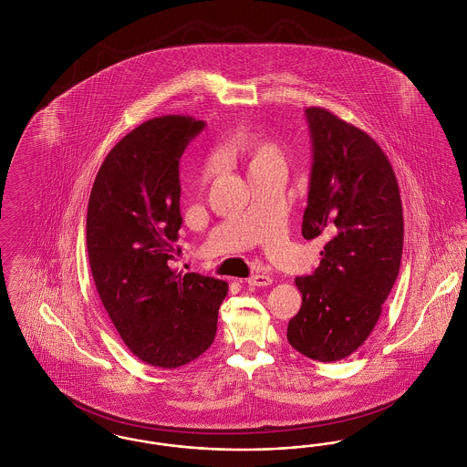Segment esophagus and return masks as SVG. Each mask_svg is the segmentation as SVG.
<instances>
[{
    "label": "esophagus",
    "mask_w": 467,
    "mask_h": 467,
    "mask_svg": "<svg viewBox=\"0 0 467 467\" xmlns=\"http://www.w3.org/2000/svg\"><path fill=\"white\" fill-rule=\"evenodd\" d=\"M271 282H273V278L269 275H252L246 280V284L252 287H267V285H271Z\"/></svg>",
    "instance_id": "34e87169"
}]
</instances>
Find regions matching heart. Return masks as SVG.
Wrapping results in <instances>:
<instances>
[{
	"label": "heart",
	"mask_w": 467,
	"mask_h": 467,
	"mask_svg": "<svg viewBox=\"0 0 467 467\" xmlns=\"http://www.w3.org/2000/svg\"><path fill=\"white\" fill-rule=\"evenodd\" d=\"M236 150L246 161L248 171L265 170L276 164L285 166V156H284L282 145L265 133L244 134L238 140ZM213 171H215V162L213 161L206 162L201 171V177L202 180H208L213 175Z\"/></svg>",
	"instance_id": "b5f03b06"
}]
</instances>
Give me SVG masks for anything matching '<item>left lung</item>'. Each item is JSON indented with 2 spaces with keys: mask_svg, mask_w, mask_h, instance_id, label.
I'll list each match as a JSON object with an SVG mask.
<instances>
[{
  "mask_svg": "<svg viewBox=\"0 0 467 467\" xmlns=\"http://www.w3.org/2000/svg\"><path fill=\"white\" fill-rule=\"evenodd\" d=\"M306 119L313 166L301 229L326 244L315 273L296 278L303 303L287 339L303 356L334 362L368 339L394 287L402 204L396 173L369 134L318 107Z\"/></svg>",
  "mask_w": 467,
  "mask_h": 467,
  "instance_id": "left-lung-1",
  "label": "left lung"
}]
</instances>
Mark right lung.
I'll use <instances>...</instances> for the list:
<instances>
[{"mask_svg": "<svg viewBox=\"0 0 467 467\" xmlns=\"http://www.w3.org/2000/svg\"><path fill=\"white\" fill-rule=\"evenodd\" d=\"M204 128L162 115L126 134L103 161L88 206V254L99 299L126 347L145 364L175 369L213 343L227 284L177 273L182 225L178 161Z\"/></svg>", "mask_w": 467, "mask_h": 467, "instance_id": "obj_1", "label": "right lung"}]
</instances>
